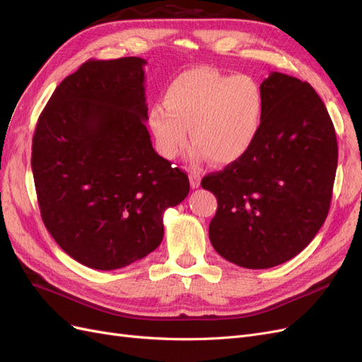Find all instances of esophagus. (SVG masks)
Instances as JSON below:
<instances>
[{"mask_svg":"<svg viewBox=\"0 0 362 362\" xmlns=\"http://www.w3.org/2000/svg\"><path fill=\"white\" fill-rule=\"evenodd\" d=\"M189 182H191V187H192V189H197V187H199V185H201V176H199V173L191 171V173H189Z\"/></svg>","mask_w":362,"mask_h":362,"instance_id":"obj_1","label":"esophagus"}]
</instances>
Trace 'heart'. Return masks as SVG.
<instances>
[{
	"instance_id": "1",
	"label": "heart",
	"mask_w": 362,
	"mask_h": 362,
	"mask_svg": "<svg viewBox=\"0 0 362 362\" xmlns=\"http://www.w3.org/2000/svg\"><path fill=\"white\" fill-rule=\"evenodd\" d=\"M263 121V93L255 78L211 68L179 74L153 105L149 124L160 152L175 160L189 144L192 158L226 165L238 161L256 142Z\"/></svg>"
}]
</instances>
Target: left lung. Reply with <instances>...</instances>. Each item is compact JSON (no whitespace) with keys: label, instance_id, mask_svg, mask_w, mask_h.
I'll list each match as a JSON object with an SVG mask.
<instances>
[{"label":"left lung","instance_id":"obj_1","mask_svg":"<svg viewBox=\"0 0 362 362\" xmlns=\"http://www.w3.org/2000/svg\"><path fill=\"white\" fill-rule=\"evenodd\" d=\"M263 121L250 151L201 182L217 198L209 235L247 269L284 263L313 240L332 202L337 139L310 84L272 72L260 84Z\"/></svg>","mask_w":362,"mask_h":362}]
</instances>
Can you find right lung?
Returning <instances> with one entry per match:
<instances>
[{"label": "right lung", "mask_w": 362, "mask_h": 362, "mask_svg": "<svg viewBox=\"0 0 362 362\" xmlns=\"http://www.w3.org/2000/svg\"><path fill=\"white\" fill-rule=\"evenodd\" d=\"M145 59L87 60L38 118L33 165L42 222L74 260L100 271L144 259L163 214L189 194L186 173L152 148Z\"/></svg>", "instance_id": "obj_1"}]
</instances>
